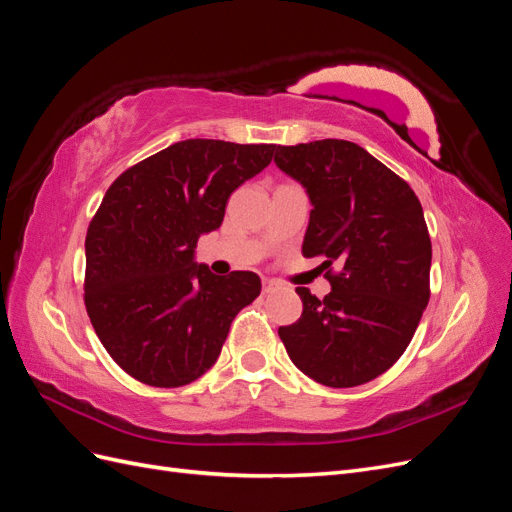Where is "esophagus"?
Segmentation results:
<instances>
[{
    "instance_id": "obj_1",
    "label": "esophagus",
    "mask_w": 512,
    "mask_h": 512,
    "mask_svg": "<svg viewBox=\"0 0 512 512\" xmlns=\"http://www.w3.org/2000/svg\"><path fill=\"white\" fill-rule=\"evenodd\" d=\"M277 284L275 280H262V294H271V292H275L277 290Z\"/></svg>"
}]
</instances>
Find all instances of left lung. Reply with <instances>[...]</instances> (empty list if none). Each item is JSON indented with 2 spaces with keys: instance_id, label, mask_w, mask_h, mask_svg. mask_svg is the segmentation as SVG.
<instances>
[{
  "instance_id": "left-lung-1",
  "label": "left lung",
  "mask_w": 512,
  "mask_h": 512,
  "mask_svg": "<svg viewBox=\"0 0 512 512\" xmlns=\"http://www.w3.org/2000/svg\"><path fill=\"white\" fill-rule=\"evenodd\" d=\"M277 168L312 203L303 256H324V299L297 288L301 318L280 327L305 376L348 389L378 378L404 350L429 303L431 241L410 185L363 147L337 138L277 147Z\"/></svg>"
}]
</instances>
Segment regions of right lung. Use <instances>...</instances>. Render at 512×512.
Listing matches in <instances>:
<instances>
[{
    "label": "right lung",
    "mask_w": 512,
    "mask_h": 512,
    "mask_svg": "<svg viewBox=\"0 0 512 512\" xmlns=\"http://www.w3.org/2000/svg\"><path fill=\"white\" fill-rule=\"evenodd\" d=\"M275 145L190 138L128 168L85 239V307L113 361L160 389L198 380L230 322L260 294L252 271L215 275L196 243L224 222L230 194L262 173Z\"/></svg>",
    "instance_id": "add662e5"
}]
</instances>
